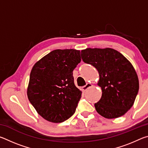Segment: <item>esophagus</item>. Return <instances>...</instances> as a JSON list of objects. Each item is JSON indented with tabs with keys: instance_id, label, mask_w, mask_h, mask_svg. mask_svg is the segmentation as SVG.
I'll return each instance as SVG.
<instances>
[{
	"instance_id": "esophagus-1",
	"label": "esophagus",
	"mask_w": 148,
	"mask_h": 148,
	"mask_svg": "<svg viewBox=\"0 0 148 148\" xmlns=\"http://www.w3.org/2000/svg\"><path fill=\"white\" fill-rule=\"evenodd\" d=\"M92 87V84H90V83H87L86 85V86H84V87H82V90L85 91H86L87 89H89V88H90V87Z\"/></svg>"
}]
</instances>
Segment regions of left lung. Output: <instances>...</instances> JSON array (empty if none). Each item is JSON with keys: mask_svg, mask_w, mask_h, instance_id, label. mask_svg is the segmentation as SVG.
Instances as JSON below:
<instances>
[{"mask_svg": "<svg viewBox=\"0 0 148 148\" xmlns=\"http://www.w3.org/2000/svg\"><path fill=\"white\" fill-rule=\"evenodd\" d=\"M81 56L99 74L97 85L102 89V97L95 104L97 112L107 119L123 116L134 104L139 89L138 77L131 62L109 47L83 49Z\"/></svg>", "mask_w": 148, "mask_h": 148, "instance_id": "left-lung-1", "label": "left lung"}]
</instances>
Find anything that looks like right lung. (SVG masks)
<instances>
[{"label": "right lung", "mask_w": 148, "mask_h": 148, "mask_svg": "<svg viewBox=\"0 0 148 148\" xmlns=\"http://www.w3.org/2000/svg\"><path fill=\"white\" fill-rule=\"evenodd\" d=\"M80 61L79 50L56 49L34 64L27 97L47 121L61 123L75 113L82 91L74 85L72 72Z\"/></svg>", "instance_id": "1"}]
</instances>
